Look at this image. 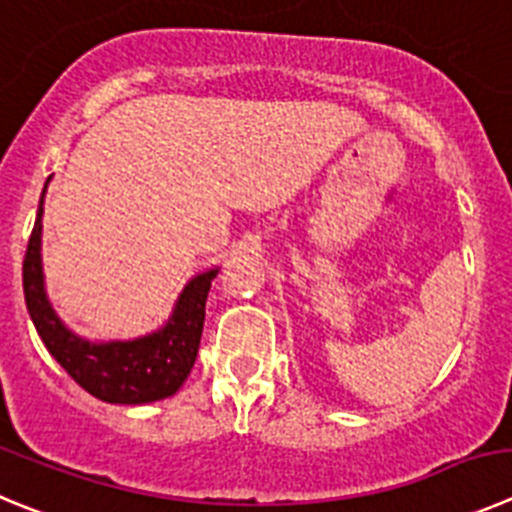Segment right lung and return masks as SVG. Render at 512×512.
Segmentation results:
<instances>
[{
  "mask_svg": "<svg viewBox=\"0 0 512 512\" xmlns=\"http://www.w3.org/2000/svg\"><path fill=\"white\" fill-rule=\"evenodd\" d=\"M45 191L22 265V285L30 318L47 351L88 394L108 404H151L176 394L197 361L207 295L219 270L199 272L184 285L159 331L131 341H88L60 321L47 298L42 272Z\"/></svg>",
  "mask_w": 512,
  "mask_h": 512,
  "instance_id": "right-lung-1",
  "label": "right lung"
}]
</instances>
